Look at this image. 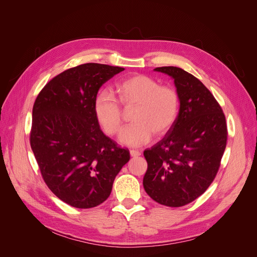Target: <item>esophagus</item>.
<instances>
[{
    "label": "esophagus",
    "mask_w": 257,
    "mask_h": 257,
    "mask_svg": "<svg viewBox=\"0 0 257 257\" xmlns=\"http://www.w3.org/2000/svg\"><path fill=\"white\" fill-rule=\"evenodd\" d=\"M130 154H131V157L136 158V157H139V155H141L142 153H141V151H138V150H130Z\"/></svg>",
    "instance_id": "esophagus-1"
}]
</instances>
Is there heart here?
<instances>
[{
    "instance_id": "obj_1",
    "label": "heart",
    "mask_w": 257,
    "mask_h": 257,
    "mask_svg": "<svg viewBox=\"0 0 257 257\" xmlns=\"http://www.w3.org/2000/svg\"><path fill=\"white\" fill-rule=\"evenodd\" d=\"M118 99L108 91L99 92L94 99V113L108 136L120 131L123 123V107H134L131 120L124 127L119 142L130 147H139L150 142L153 134L162 136L175 124L180 99L178 92L169 85L159 82L147 75L137 74L116 84ZM120 103H119L118 102Z\"/></svg>"
}]
</instances>
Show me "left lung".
I'll list each match as a JSON object with an SVG mask.
<instances>
[{
    "label": "left lung",
    "mask_w": 257,
    "mask_h": 257,
    "mask_svg": "<svg viewBox=\"0 0 257 257\" xmlns=\"http://www.w3.org/2000/svg\"><path fill=\"white\" fill-rule=\"evenodd\" d=\"M173 77L180 99L178 118L165 137L144 152V188L153 200L182 207L214 180L227 143L222 107L195 76L176 66L154 68Z\"/></svg>",
    "instance_id": "1"
}]
</instances>
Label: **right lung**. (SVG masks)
Segmentation results:
<instances>
[{"mask_svg":"<svg viewBox=\"0 0 257 257\" xmlns=\"http://www.w3.org/2000/svg\"><path fill=\"white\" fill-rule=\"evenodd\" d=\"M123 67L85 63L45 85L33 106L30 144L49 190L67 205L88 209L109 197L127 149L104 135L94 113L102 85Z\"/></svg>","mask_w":257,"mask_h":257,"instance_id":"add662e5","label":"right lung"}]
</instances>
